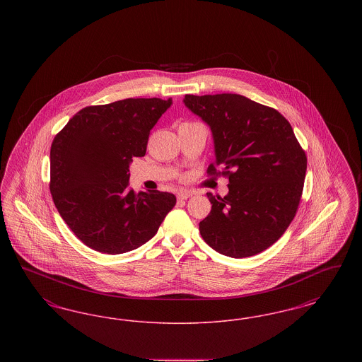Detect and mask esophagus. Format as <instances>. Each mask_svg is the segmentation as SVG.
Segmentation results:
<instances>
[{"instance_id":"34e87169","label":"esophagus","mask_w":362,"mask_h":362,"mask_svg":"<svg viewBox=\"0 0 362 362\" xmlns=\"http://www.w3.org/2000/svg\"><path fill=\"white\" fill-rule=\"evenodd\" d=\"M192 195V192H189V191H179L177 192V199H187Z\"/></svg>"}]
</instances>
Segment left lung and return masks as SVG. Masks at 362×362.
<instances>
[{"instance_id":"8db88e82","label":"left lung","mask_w":362,"mask_h":362,"mask_svg":"<svg viewBox=\"0 0 362 362\" xmlns=\"http://www.w3.org/2000/svg\"><path fill=\"white\" fill-rule=\"evenodd\" d=\"M183 103L209 124L216 161L209 175L228 176L229 192H207L211 210L199 232L230 258L257 255L292 223L301 199L307 156L276 110L236 93L186 95Z\"/></svg>"}]
</instances>
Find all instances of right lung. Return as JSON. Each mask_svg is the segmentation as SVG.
I'll use <instances>...</instances> for the list:
<instances>
[{
    "instance_id": "1",
    "label": "right lung",
    "mask_w": 362,
    "mask_h": 362,
    "mask_svg": "<svg viewBox=\"0 0 362 362\" xmlns=\"http://www.w3.org/2000/svg\"><path fill=\"white\" fill-rule=\"evenodd\" d=\"M173 99H124L78 111L50 151L52 201L89 248L117 255L151 240L176 204L171 192L129 189L133 157Z\"/></svg>"
}]
</instances>
